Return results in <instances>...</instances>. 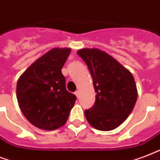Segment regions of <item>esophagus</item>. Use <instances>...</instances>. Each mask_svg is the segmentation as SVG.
Instances as JSON below:
<instances>
[{"instance_id":"esophagus-1","label":"esophagus","mask_w":160,"mask_h":160,"mask_svg":"<svg viewBox=\"0 0 160 160\" xmlns=\"http://www.w3.org/2000/svg\"><path fill=\"white\" fill-rule=\"evenodd\" d=\"M79 94H80V93H79V91H76V92H75V95H76V96L78 98H79Z\"/></svg>"}]
</instances>
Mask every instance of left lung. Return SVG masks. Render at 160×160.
I'll return each mask as SVG.
<instances>
[{
	"mask_svg": "<svg viewBox=\"0 0 160 160\" xmlns=\"http://www.w3.org/2000/svg\"><path fill=\"white\" fill-rule=\"evenodd\" d=\"M77 53L88 68L96 92L93 106L85 110L87 120L98 130H112L128 117L137 101L133 75L98 49L84 48Z\"/></svg>",
	"mask_w": 160,
	"mask_h": 160,
	"instance_id": "obj_1",
	"label": "left lung"
}]
</instances>
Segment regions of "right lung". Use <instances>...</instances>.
Masks as SVG:
<instances>
[{"mask_svg":"<svg viewBox=\"0 0 160 160\" xmlns=\"http://www.w3.org/2000/svg\"><path fill=\"white\" fill-rule=\"evenodd\" d=\"M71 49L53 48L20 77L17 97L22 113L32 124L54 130L65 124L77 100L66 88L62 68Z\"/></svg>","mask_w":160,"mask_h":160,"instance_id":"obj_1","label":"right lung"}]
</instances>
